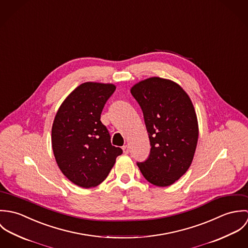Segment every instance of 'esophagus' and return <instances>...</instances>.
I'll return each instance as SVG.
<instances>
[{
    "label": "esophagus",
    "mask_w": 248,
    "mask_h": 248,
    "mask_svg": "<svg viewBox=\"0 0 248 248\" xmlns=\"http://www.w3.org/2000/svg\"><path fill=\"white\" fill-rule=\"evenodd\" d=\"M123 153L124 154H129V147L127 146V145H125V146H123Z\"/></svg>",
    "instance_id": "1"
}]
</instances>
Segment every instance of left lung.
<instances>
[{
    "label": "left lung",
    "instance_id": "1",
    "mask_svg": "<svg viewBox=\"0 0 248 248\" xmlns=\"http://www.w3.org/2000/svg\"><path fill=\"white\" fill-rule=\"evenodd\" d=\"M131 93L141 107L151 143L148 159L138 163L150 183L166 187L189 169L199 139L195 108L176 82L150 77L135 84Z\"/></svg>",
    "mask_w": 248,
    "mask_h": 248
}]
</instances>
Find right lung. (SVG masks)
<instances>
[{"label": "right lung", "instance_id": "obj_1", "mask_svg": "<svg viewBox=\"0 0 248 248\" xmlns=\"http://www.w3.org/2000/svg\"><path fill=\"white\" fill-rule=\"evenodd\" d=\"M110 83L86 82L74 89L59 107L51 128L56 163L72 183L82 188L99 185L122 149L110 144L102 109L115 91Z\"/></svg>", "mask_w": 248, "mask_h": 248}]
</instances>
